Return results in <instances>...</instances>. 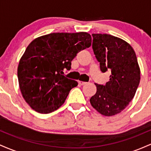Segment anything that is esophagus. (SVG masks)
<instances>
[{
    "instance_id": "esophagus-1",
    "label": "esophagus",
    "mask_w": 151,
    "mask_h": 151,
    "mask_svg": "<svg viewBox=\"0 0 151 151\" xmlns=\"http://www.w3.org/2000/svg\"><path fill=\"white\" fill-rule=\"evenodd\" d=\"M78 83H79V84L80 86L85 85V84H86V82H84V81H78Z\"/></svg>"
}]
</instances>
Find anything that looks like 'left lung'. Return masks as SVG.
<instances>
[{
    "label": "left lung",
    "mask_w": 151,
    "mask_h": 151,
    "mask_svg": "<svg viewBox=\"0 0 151 151\" xmlns=\"http://www.w3.org/2000/svg\"><path fill=\"white\" fill-rule=\"evenodd\" d=\"M92 49L100 70L111 72L105 85L95 84L96 93L90 99L92 106L106 116L122 111L133 99L140 82V68L134 50L121 38L92 34Z\"/></svg>",
    "instance_id": "obj_1"
}]
</instances>
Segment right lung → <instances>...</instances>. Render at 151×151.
I'll return each mask as SVG.
<instances>
[{
    "mask_svg": "<svg viewBox=\"0 0 151 151\" xmlns=\"http://www.w3.org/2000/svg\"><path fill=\"white\" fill-rule=\"evenodd\" d=\"M87 32H57L41 36L30 43L20 59L18 78L25 101L35 111L49 114L65 103L77 81L63 75L79 52L89 48Z\"/></svg>",
    "mask_w": 151,
    "mask_h": 151,
    "instance_id": "obj_1",
    "label": "right lung"
}]
</instances>
